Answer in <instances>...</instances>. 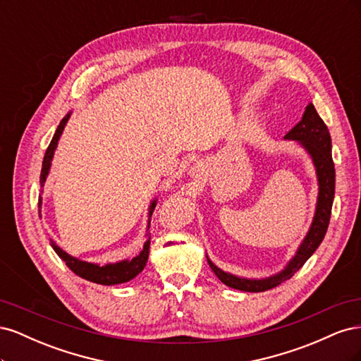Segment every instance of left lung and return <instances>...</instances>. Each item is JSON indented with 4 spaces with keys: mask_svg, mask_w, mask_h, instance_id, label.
<instances>
[{
    "mask_svg": "<svg viewBox=\"0 0 361 361\" xmlns=\"http://www.w3.org/2000/svg\"><path fill=\"white\" fill-rule=\"evenodd\" d=\"M286 140H295L307 150V154L312 157V161L316 169V176H318L319 192H318V203H316V212L313 216V223L307 236L304 238L302 244L297 250L286 268L280 271L279 274L267 277V279H243L233 274H228L223 269L216 268L212 262L207 259L211 269L215 272V276L220 279L226 286L233 288L244 292H264L279 286L280 283L289 280L295 272H297L307 259L314 253L316 248L319 247L322 239L329 228L331 207L334 199V187H336V170L331 157V137L329 128L324 123V120L316 113L313 104L305 106L302 118L295 125L289 133L285 135Z\"/></svg>",
    "mask_w": 361,
    "mask_h": 361,
    "instance_id": "obj_1",
    "label": "left lung"
}]
</instances>
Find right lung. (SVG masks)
<instances>
[{
    "label": "right lung",
    "mask_w": 361,
    "mask_h": 361,
    "mask_svg": "<svg viewBox=\"0 0 361 361\" xmlns=\"http://www.w3.org/2000/svg\"><path fill=\"white\" fill-rule=\"evenodd\" d=\"M71 117V113L64 117L56 134H54L51 143L45 152V157H43V162H42V171H40V185L43 187L47 180V176L49 173L51 169V161L54 157V150H56L57 145H59V140L63 134V129L66 126L68 120ZM42 200H39V207H40ZM157 206V200H154L150 203L149 207V224H147V231H149V226H150V216L154 214V209ZM40 212V211H39ZM51 245L54 248V251L60 256V259H63L66 262V265L69 267V269H72L76 276H80L81 279H85L89 281L97 283V285H106V286H111V285H118V283H125L133 280L134 277H137L141 271L145 269L146 267V262L149 259V248H150V236H147V241L143 245V250L140 251V255L133 257L130 260H122V262H117V264H108V265H97V264H89V262H82L76 257H72L71 255H68L66 251H63L59 245L54 244L51 241Z\"/></svg>",
    "instance_id": "1"
}]
</instances>
